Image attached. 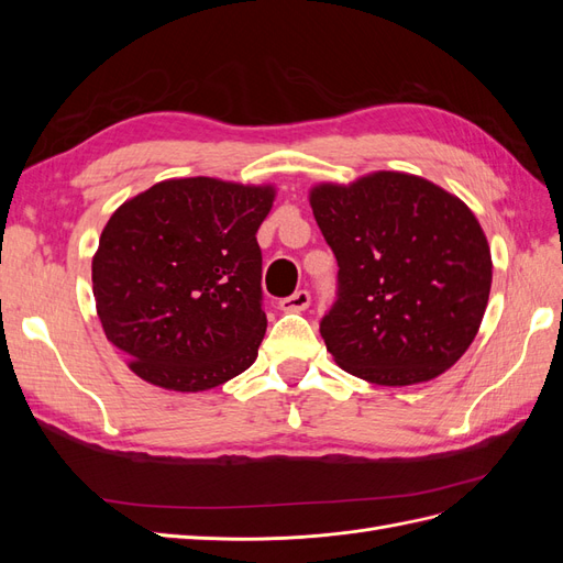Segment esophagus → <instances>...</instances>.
Segmentation results:
<instances>
[{
	"instance_id": "obj_1",
	"label": "esophagus",
	"mask_w": 563,
	"mask_h": 563,
	"mask_svg": "<svg viewBox=\"0 0 563 563\" xmlns=\"http://www.w3.org/2000/svg\"><path fill=\"white\" fill-rule=\"evenodd\" d=\"M310 300H312L310 291H305V288H300V291L291 294L288 298H282L279 300V308L284 312H302V310L310 308Z\"/></svg>"
}]
</instances>
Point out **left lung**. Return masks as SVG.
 I'll use <instances>...</instances> for the list:
<instances>
[{
    "label": "left lung",
    "mask_w": 563,
    "mask_h": 563,
    "mask_svg": "<svg viewBox=\"0 0 563 563\" xmlns=\"http://www.w3.org/2000/svg\"><path fill=\"white\" fill-rule=\"evenodd\" d=\"M310 203L338 261L335 300L319 321L338 366L387 387L451 368L479 331L493 279L474 213L395 172L319 185Z\"/></svg>",
    "instance_id": "8db88e82"
}]
</instances>
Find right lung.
Segmentation results:
<instances>
[{
  "label": "right lung",
  "instance_id": "obj_1",
  "mask_svg": "<svg viewBox=\"0 0 563 563\" xmlns=\"http://www.w3.org/2000/svg\"><path fill=\"white\" fill-rule=\"evenodd\" d=\"M272 187L178 178L119 207L93 255L110 343L143 380L201 391L246 371L263 343V253Z\"/></svg>",
  "mask_w": 563,
  "mask_h": 563
}]
</instances>
